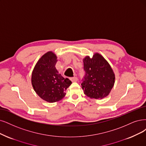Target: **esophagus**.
Masks as SVG:
<instances>
[{
	"mask_svg": "<svg viewBox=\"0 0 146 146\" xmlns=\"http://www.w3.org/2000/svg\"><path fill=\"white\" fill-rule=\"evenodd\" d=\"M70 79L71 80V81L74 82H77L78 81V78L76 77H73V78H70Z\"/></svg>",
	"mask_w": 146,
	"mask_h": 146,
	"instance_id": "1",
	"label": "esophagus"
}]
</instances>
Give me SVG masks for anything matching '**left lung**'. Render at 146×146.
<instances>
[{"mask_svg":"<svg viewBox=\"0 0 146 146\" xmlns=\"http://www.w3.org/2000/svg\"><path fill=\"white\" fill-rule=\"evenodd\" d=\"M85 75L81 84L84 94L92 99H103L109 94L114 84L115 75L104 58L96 53L84 59Z\"/></svg>","mask_w":146,"mask_h":146,"instance_id":"left-lung-1","label":"left lung"}]
</instances>
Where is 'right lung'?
<instances>
[{"label": "right lung", "instance_id": "add662e5", "mask_svg": "<svg viewBox=\"0 0 146 146\" xmlns=\"http://www.w3.org/2000/svg\"><path fill=\"white\" fill-rule=\"evenodd\" d=\"M56 58L53 52L46 53L37 62L32 73V84L36 93L50 103L62 99L72 84L71 80L58 73L55 67Z\"/></svg>", "mask_w": 146, "mask_h": 146}]
</instances>
